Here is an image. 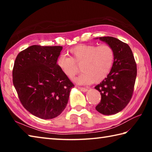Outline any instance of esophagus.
Segmentation results:
<instances>
[{
	"label": "esophagus",
	"mask_w": 152,
	"mask_h": 152,
	"mask_svg": "<svg viewBox=\"0 0 152 152\" xmlns=\"http://www.w3.org/2000/svg\"><path fill=\"white\" fill-rule=\"evenodd\" d=\"M78 88L82 92H86L87 91H88V89H87L86 88H84V87H78Z\"/></svg>",
	"instance_id": "obj_1"
}]
</instances>
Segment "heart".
Listing matches in <instances>:
<instances>
[{"instance_id": "obj_1", "label": "heart", "mask_w": 152, "mask_h": 152, "mask_svg": "<svg viewBox=\"0 0 152 152\" xmlns=\"http://www.w3.org/2000/svg\"><path fill=\"white\" fill-rule=\"evenodd\" d=\"M72 58L61 55L57 64L61 72L73 78L80 71L81 65L83 72L75 80L80 84L99 83L107 78L111 71L115 61V51L109 44H79L69 50Z\"/></svg>"}]
</instances>
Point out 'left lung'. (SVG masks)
Listing matches in <instances>:
<instances>
[{
	"instance_id": "left-lung-1",
	"label": "left lung",
	"mask_w": 152,
	"mask_h": 152,
	"mask_svg": "<svg viewBox=\"0 0 152 152\" xmlns=\"http://www.w3.org/2000/svg\"><path fill=\"white\" fill-rule=\"evenodd\" d=\"M99 39L111 46L115 57L109 75L95 86L101 95L96 110L102 115H114L121 111L132 99L137 66L132 51L127 43L113 37H101Z\"/></svg>"
}]
</instances>
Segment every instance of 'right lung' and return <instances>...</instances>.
Wrapping results in <instances>:
<instances>
[{
    "label": "right lung",
    "instance_id": "1",
    "mask_svg": "<svg viewBox=\"0 0 152 152\" xmlns=\"http://www.w3.org/2000/svg\"><path fill=\"white\" fill-rule=\"evenodd\" d=\"M61 46L31 45L17 55L12 82L23 106L35 116L51 119L65 109L73 84L57 64Z\"/></svg>",
    "mask_w": 152,
    "mask_h": 152
}]
</instances>
